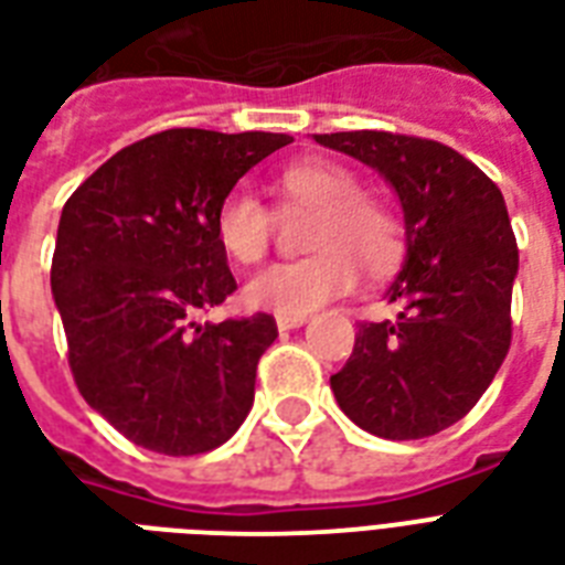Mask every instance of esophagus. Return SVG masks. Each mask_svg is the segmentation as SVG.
I'll use <instances>...</instances> for the list:
<instances>
[{"mask_svg": "<svg viewBox=\"0 0 565 565\" xmlns=\"http://www.w3.org/2000/svg\"><path fill=\"white\" fill-rule=\"evenodd\" d=\"M306 321H309L306 315H277L279 330H297V327H303Z\"/></svg>", "mask_w": 565, "mask_h": 565, "instance_id": "1", "label": "esophagus"}]
</instances>
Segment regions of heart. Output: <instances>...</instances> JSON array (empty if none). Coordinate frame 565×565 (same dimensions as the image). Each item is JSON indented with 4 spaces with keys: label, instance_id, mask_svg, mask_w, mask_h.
I'll return each instance as SVG.
<instances>
[{
    "label": "heart",
    "instance_id": "obj_1",
    "mask_svg": "<svg viewBox=\"0 0 565 565\" xmlns=\"http://www.w3.org/2000/svg\"><path fill=\"white\" fill-rule=\"evenodd\" d=\"M279 214L312 212L303 247L312 256L262 270L244 288L253 309L309 315L356 286V265L386 277L404 256V223L386 203L365 194L362 179L335 161L288 164L274 179ZM274 214L259 196L235 188L214 209V242L235 265L253 268L270 250Z\"/></svg>",
    "mask_w": 565,
    "mask_h": 565
}]
</instances>
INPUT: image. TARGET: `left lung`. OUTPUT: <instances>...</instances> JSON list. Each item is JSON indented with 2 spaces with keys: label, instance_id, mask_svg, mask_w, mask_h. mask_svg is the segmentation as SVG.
I'll return each mask as SVG.
<instances>
[{
  "label": "left lung",
  "instance_id": "1",
  "mask_svg": "<svg viewBox=\"0 0 565 565\" xmlns=\"http://www.w3.org/2000/svg\"><path fill=\"white\" fill-rule=\"evenodd\" d=\"M377 168L401 196L404 270L388 288L395 321H362L330 386L344 415L383 439H424L471 413L513 339L519 247L501 188L430 138L315 135Z\"/></svg>",
  "mask_w": 565,
  "mask_h": 565
}]
</instances>
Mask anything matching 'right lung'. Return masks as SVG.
Segmentation results:
<instances>
[{
  "label": "right lung",
  "instance_id": "right-lung-1",
  "mask_svg": "<svg viewBox=\"0 0 565 565\" xmlns=\"http://www.w3.org/2000/svg\"><path fill=\"white\" fill-rule=\"evenodd\" d=\"M295 138L168 129L94 170L64 203L52 295L78 392L126 439L194 457L230 439L253 406L274 315L196 323L233 295L214 209Z\"/></svg>",
  "mask_w": 565,
  "mask_h": 565
}]
</instances>
